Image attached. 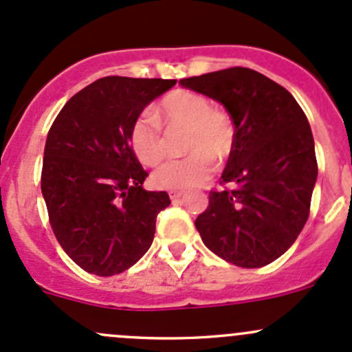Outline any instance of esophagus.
Segmentation results:
<instances>
[{"instance_id":"esophagus-1","label":"esophagus","mask_w":352,"mask_h":352,"mask_svg":"<svg viewBox=\"0 0 352 352\" xmlns=\"http://www.w3.org/2000/svg\"><path fill=\"white\" fill-rule=\"evenodd\" d=\"M168 196H170V199H172V201H177V199H180L184 196V192H182V190H170Z\"/></svg>"}]
</instances>
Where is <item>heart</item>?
<instances>
[{
	"label": "heart",
	"mask_w": 352,
	"mask_h": 352,
	"mask_svg": "<svg viewBox=\"0 0 352 352\" xmlns=\"http://www.w3.org/2000/svg\"><path fill=\"white\" fill-rule=\"evenodd\" d=\"M160 119L170 129H186L182 160H172L153 173L160 189L182 190L196 187L211 177L212 160L225 162L235 144V124L221 107H212L204 95L189 90H175L160 102ZM129 143L141 163L155 166L168 153V143L162 124L153 113L144 112L134 119Z\"/></svg>",
	"instance_id": "b5f03b06"
}]
</instances>
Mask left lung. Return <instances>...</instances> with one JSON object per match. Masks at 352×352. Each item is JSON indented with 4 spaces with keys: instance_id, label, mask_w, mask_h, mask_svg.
I'll return each mask as SVG.
<instances>
[{
    "instance_id": "8db88e82",
    "label": "left lung",
    "mask_w": 352,
    "mask_h": 352,
    "mask_svg": "<svg viewBox=\"0 0 352 352\" xmlns=\"http://www.w3.org/2000/svg\"><path fill=\"white\" fill-rule=\"evenodd\" d=\"M182 87L225 105L235 144L209 204L202 242L239 267H262L294 243L310 214L318 165L307 116L285 87L248 67L186 78Z\"/></svg>"
}]
</instances>
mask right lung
<instances>
[{"label":"right lung","mask_w":352,"mask_h":352,"mask_svg":"<svg viewBox=\"0 0 352 352\" xmlns=\"http://www.w3.org/2000/svg\"><path fill=\"white\" fill-rule=\"evenodd\" d=\"M177 80L105 76L66 102L49 129L41 189L63 250L83 271L120 274L155 236L166 192L148 177L129 143L134 119Z\"/></svg>","instance_id":"1"}]
</instances>
